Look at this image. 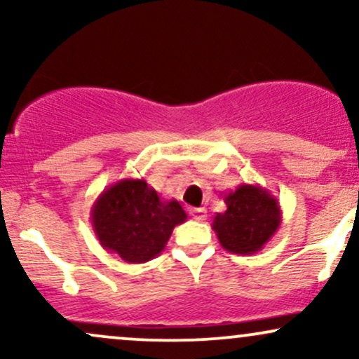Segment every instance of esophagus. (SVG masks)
<instances>
[{"label":"esophagus","mask_w":359,"mask_h":359,"mask_svg":"<svg viewBox=\"0 0 359 359\" xmlns=\"http://www.w3.org/2000/svg\"><path fill=\"white\" fill-rule=\"evenodd\" d=\"M191 214H192V217H194V219H196V221H205V217H208V211H205L204 208H196V209H192Z\"/></svg>","instance_id":"1"}]
</instances>
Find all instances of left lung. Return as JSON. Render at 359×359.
Listing matches in <instances>:
<instances>
[{
	"label": "left lung",
	"mask_w": 359,
	"mask_h": 359,
	"mask_svg": "<svg viewBox=\"0 0 359 359\" xmlns=\"http://www.w3.org/2000/svg\"><path fill=\"white\" fill-rule=\"evenodd\" d=\"M226 211L217 212L212 229L226 251L253 255L270 241L282 222L277 197L258 184H241L224 194Z\"/></svg>",
	"instance_id": "8db88e82"
}]
</instances>
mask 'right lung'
Listing matches in <instances>:
<instances>
[{"instance_id":"add662e5","label":"right lung","mask_w":359,"mask_h":359,"mask_svg":"<svg viewBox=\"0 0 359 359\" xmlns=\"http://www.w3.org/2000/svg\"><path fill=\"white\" fill-rule=\"evenodd\" d=\"M187 214L179 201H165L143 179H123L97 196L90 222L101 246L126 263L158 257Z\"/></svg>"}]
</instances>
